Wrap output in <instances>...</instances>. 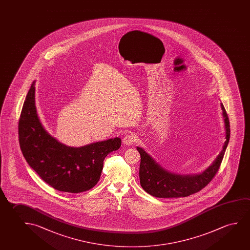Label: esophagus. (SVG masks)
Here are the masks:
<instances>
[{
	"label": "esophagus",
	"mask_w": 250,
	"mask_h": 250,
	"mask_svg": "<svg viewBox=\"0 0 250 250\" xmlns=\"http://www.w3.org/2000/svg\"><path fill=\"white\" fill-rule=\"evenodd\" d=\"M137 135L133 133V132H130L128 133L126 136H125L123 139V143L126 146H131L133 143L136 142L137 140Z\"/></svg>",
	"instance_id": "1"
}]
</instances>
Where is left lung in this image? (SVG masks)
<instances>
[{
	"label": "left lung",
	"instance_id": "left-lung-1",
	"mask_svg": "<svg viewBox=\"0 0 250 250\" xmlns=\"http://www.w3.org/2000/svg\"><path fill=\"white\" fill-rule=\"evenodd\" d=\"M221 107L223 109L226 129V141L223 145V150L215 158L214 163L201 174L182 176L168 172L158 166L153 158L146 153L142 148L137 147L141 157L139 166L140 185L146 192L159 198L185 197L198 192L210 183L219 169L230 138L229 120L223 103L221 104Z\"/></svg>",
	"mask_w": 250,
	"mask_h": 250
}]
</instances>
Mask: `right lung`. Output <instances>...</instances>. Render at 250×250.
<instances>
[{"instance_id":"right-lung-1","label":"right lung","mask_w":250,"mask_h":250,"mask_svg":"<svg viewBox=\"0 0 250 250\" xmlns=\"http://www.w3.org/2000/svg\"><path fill=\"white\" fill-rule=\"evenodd\" d=\"M34 81L27 92L18 125L19 143L31 168L59 191L81 193L99 182L108 154L119 149V138L80 148L58 142L40 122L35 103Z\"/></svg>"}]
</instances>
